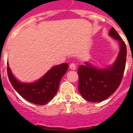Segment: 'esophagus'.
<instances>
[{
    "label": "esophagus",
    "mask_w": 133,
    "mask_h": 133,
    "mask_svg": "<svg viewBox=\"0 0 133 133\" xmlns=\"http://www.w3.org/2000/svg\"><path fill=\"white\" fill-rule=\"evenodd\" d=\"M69 68H70L71 70H75V69H76V65H75V64H74V63H71V64H70V66H69Z\"/></svg>",
    "instance_id": "34e87169"
}]
</instances>
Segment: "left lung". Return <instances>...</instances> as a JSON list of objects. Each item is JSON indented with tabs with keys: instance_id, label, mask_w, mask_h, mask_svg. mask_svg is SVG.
Masks as SVG:
<instances>
[{
	"instance_id": "left-lung-1",
	"label": "left lung",
	"mask_w": 133,
	"mask_h": 133,
	"mask_svg": "<svg viewBox=\"0 0 133 133\" xmlns=\"http://www.w3.org/2000/svg\"><path fill=\"white\" fill-rule=\"evenodd\" d=\"M109 35L117 41L119 46V52L114 63L106 67L101 68L85 62L78 69L80 94L84 99L92 103L103 101L115 92L121 84L125 69V43L114 28L109 30Z\"/></svg>"
}]
</instances>
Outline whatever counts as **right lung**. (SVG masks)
Returning <instances> with one entry per match:
<instances>
[{
	"mask_svg": "<svg viewBox=\"0 0 133 133\" xmlns=\"http://www.w3.org/2000/svg\"><path fill=\"white\" fill-rule=\"evenodd\" d=\"M68 67L67 63L53 66L43 77L32 83L18 81L12 72L9 63L7 72L12 86L21 97L31 103L43 105L47 104L55 96L61 78L66 72Z\"/></svg>",
	"mask_w": 133,
	"mask_h": 133,
	"instance_id": "obj_1",
	"label": "right lung"
}]
</instances>
